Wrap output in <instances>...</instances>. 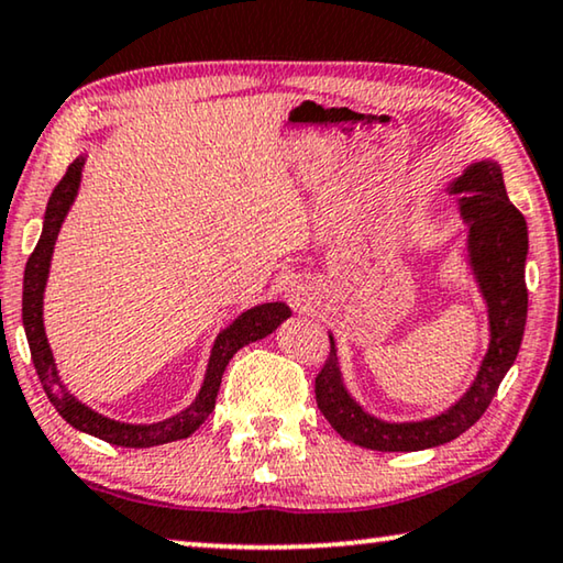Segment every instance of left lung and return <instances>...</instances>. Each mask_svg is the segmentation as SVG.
I'll list each match as a JSON object with an SVG mask.
<instances>
[{"mask_svg": "<svg viewBox=\"0 0 563 563\" xmlns=\"http://www.w3.org/2000/svg\"><path fill=\"white\" fill-rule=\"evenodd\" d=\"M455 196L457 216L468 227L465 264L488 311V350L478 372L457 400L443 412L422 420L393 422L367 412L347 390L340 367L336 342L322 372L314 379L319 410L344 440L383 453H412L451 443L463 435L496 395L500 379L516 362L523 340L529 291H526V256L529 229L521 211L506 194L504 173L496 161H475L445 188Z\"/></svg>", "mask_w": 563, "mask_h": 563, "instance_id": "obj_1", "label": "left lung"}]
</instances>
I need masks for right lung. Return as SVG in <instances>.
I'll list each match as a JSON object with an SVG mask.
<instances>
[{"mask_svg":"<svg viewBox=\"0 0 563 563\" xmlns=\"http://www.w3.org/2000/svg\"><path fill=\"white\" fill-rule=\"evenodd\" d=\"M88 155H77V158L67 166V173L59 180L55 191L49 196L45 221H42V233L37 246L24 269V287H22V324L24 334H27L30 352L34 369H37L40 383L45 387L49 402L55 410L70 422L75 430L88 432L110 445L123 448H153L163 443H173V440H184L191 435L194 430L201 428V422L209 418L216 408V395H219L223 369H227L229 360L236 354L244 344L264 340L272 334L284 319L291 317V309L284 301H266V305L252 307L233 319V322L221 330L213 340V347L209 354V365H206V375L198 390L196 400L188 405L186 410L170 415L166 420L158 422H123L112 420L108 415L92 410L82 400L67 390V385L59 377L55 354H52L47 332H45V287L52 266V254H55V241L59 236V229L70 213L77 191L82 184V168Z\"/></svg>","mask_w":563,"mask_h":563,"instance_id":"add662e5","label":"right lung"}]
</instances>
